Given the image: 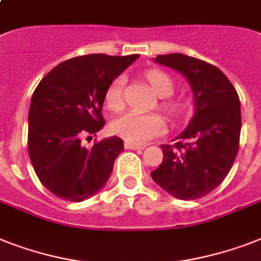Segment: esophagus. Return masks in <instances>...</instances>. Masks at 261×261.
<instances>
[{"label":"esophagus","mask_w":261,"mask_h":261,"mask_svg":"<svg viewBox=\"0 0 261 261\" xmlns=\"http://www.w3.org/2000/svg\"><path fill=\"white\" fill-rule=\"evenodd\" d=\"M124 147L128 150H141L143 149V146L142 145H138V143H131V142H126L124 143Z\"/></svg>","instance_id":"1"}]
</instances>
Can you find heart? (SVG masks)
Masks as SVG:
<instances>
[{"label":"heart","mask_w":261,"mask_h":261,"mask_svg":"<svg viewBox=\"0 0 261 261\" xmlns=\"http://www.w3.org/2000/svg\"><path fill=\"white\" fill-rule=\"evenodd\" d=\"M146 79L151 86L152 91L158 96L165 97L171 95L174 90V83L170 76L158 69H150L146 72ZM124 79L116 77L107 88L106 92V105L112 111H120L124 107L123 101ZM161 107L170 116H177L181 111V103L166 99L161 103ZM165 122L156 114H142V112L131 111L119 116L112 123V131L131 143H145L152 138L160 137L165 133Z\"/></svg>","instance_id":"1"}]
</instances>
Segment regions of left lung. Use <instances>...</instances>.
Here are the masks:
<instances>
[{
  "mask_svg": "<svg viewBox=\"0 0 261 261\" xmlns=\"http://www.w3.org/2000/svg\"><path fill=\"white\" fill-rule=\"evenodd\" d=\"M154 61L188 79L196 112L174 145H161L164 161L151 177L175 198L197 200L216 189L234 162L241 131L239 95L229 79L206 61L182 54L160 55Z\"/></svg>",
  "mask_w": 261,
  "mask_h": 261,
  "instance_id": "obj_1",
  "label": "left lung"
}]
</instances>
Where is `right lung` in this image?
<instances>
[{
	"mask_svg": "<svg viewBox=\"0 0 261 261\" xmlns=\"http://www.w3.org/2000/svg\"><path fill=\"white\" fill-rule=\"evenodd\" d=\"M139 55H86L56 65L32 95L28 151L40 182L61 200L80 202L96 194L111 175L123 141L110 137L82 145L105 126L107 88Z\"/></svg>",
	"mask_w": 261,
	"mask_h": 261,
	"instance_id": "add662e5",
	"label": "right lung"
}]
</instances>
